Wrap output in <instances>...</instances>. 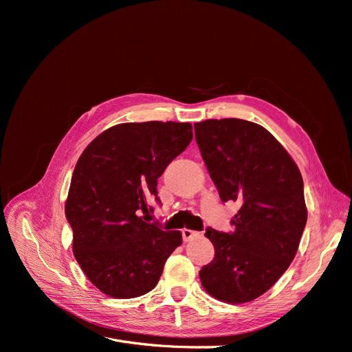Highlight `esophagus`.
Instances as JSON below:
<instances>
[{
	"label": "esophagus",
	"instance_id": "esophagus-1",
	"mask_svg": "<svg viewBox=\"0 0 352 352\" xmlns=\"http://www.w3.org/2000/svg\"><path fill=\"white\" fill-rule=\"evenodd\" d=\"M199 235H201V233L197 232V230H190V229H186V228L182 230V238H184L185 242L192 241L194 238H197V236H199Z\"/></svg>",
	"mask_w": 352,
	"mask_h": 352
}]
</instances>
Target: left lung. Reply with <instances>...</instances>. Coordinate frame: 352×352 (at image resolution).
Instances as JSON below:
<instances>
[{
    "label": "left lung",
    "mask_w": 352,
    "mask_h": 352,
    "mask_svg": "<svg viewBox=\"0 0 352 352\" xmlns=\"http://www.w3.org/2000/svg\"><path fill=\"white\" fill-rule=\"evenodd\" d=\"M221 201H238L232 233L208 228L214 258L199 270L208 295L229 304L267 292L289 267L307 223L300 168L263 126L241 119L194 124Z\"/></svg>",
    "instance_id": "8db88e82"
}]
</instances>
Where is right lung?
<instances>
[{
    "instance_id": "1",
    "label": "right lung",
    "mask_w": 352,
    "mask_h": 352,
    "mask_svg": "<svg viewBox=\"0 0 352 352\" xmlns=\"http://www.w3.org/2000/svg\"><path fill=\"white\" fill-rule=\"evenodd\" d=\"M192 124L120 123L85 148L73 170L66 219L73 254L91 283L111 298L150 292L180 243L179 230L142 220L157 179L192 141Z\"/></svg>"
}]
</instances>
